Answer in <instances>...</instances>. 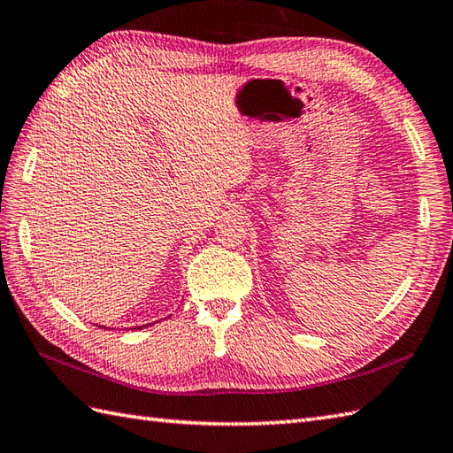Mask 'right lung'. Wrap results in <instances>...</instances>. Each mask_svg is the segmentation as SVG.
Masks as SVG:
<instances>
[{"instance_id": "obj_1", "label": "right lung", "mask_w": 453, "mask_h": 453, "mask_svg": "<svg viewBox=\"0 0 453 453\" xmlns=\"http://www.w3.org/2000/svg\"><path fill=\"white\" fill-rule=\"evenodd\" d=\"M144 326H152V324H144ZM102 328H104V326H102ZM133 328L136 330V328H142V326H133Z\"/></svg>"}]
</instances>
